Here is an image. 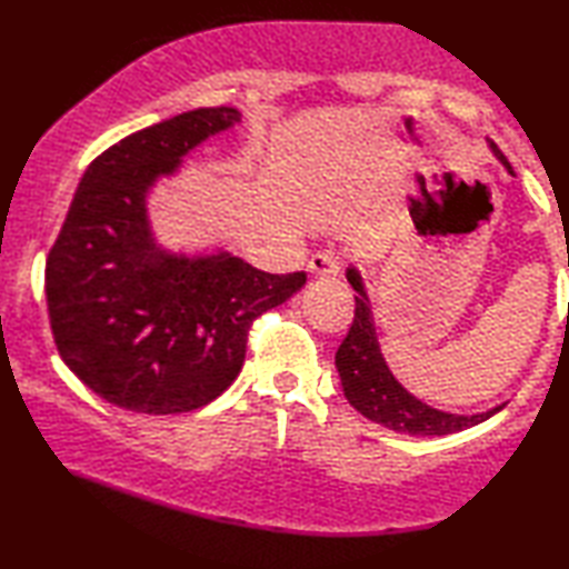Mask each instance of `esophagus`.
Listing matches in <instances>:
<instances>
[{
	"label": "esophagus",
	"mask_w": 569,
	"mask_h": 569,
	"mask_svg": "<svg viewBox=\"0 0 569 569\" xmlns=\"http://www.w3.org/2000/svg\"><path fill=\"white\" fill-rule=\"evenodd\" d=\"M307 267H310V272L315 277H337L342 269V259H340V254L332 252V249H322V252L310 257Z\"/></svg>",
	"instance_id": "1"
}]
</instances>
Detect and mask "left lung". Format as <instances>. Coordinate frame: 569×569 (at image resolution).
<instances>
[{"mask_svg": "<svg viewBox=\"0 0 569 569\" xmlns=\"http://www.w3.org/2000/svg\"><path fill=\"white\" fill-rule=\"evenodd\" d=\"M495 157L500 159L510 174L512 167L507 157L492 144ZM347 282L352 284L355 295V320L350 332L340 345L335 355L337 372H340L342 390L347 402H350L357 412L365 415L367 420L387 427V430L405 432V435H452L462 432L467 427H475L485 420H490L495 412H500L502 405L492 407L487 412L477 415H452L435 410V407L425 405L410 395L405 387L395 380V375L387 367L385 357L380 352V342H377L375 320L370 310V297L365 292L362 277L355 267L347 269Z\"/></svg>", "mask_w": 569, "mask_h": 569, "instance_id": "obj_1", "label": "left lung"}]
</instances>
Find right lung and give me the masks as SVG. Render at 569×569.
<instances>
[{"mask_svg": "<svg viewBox=\"0 0 569 569\" xmlns=\"http://www.w3.org/2000/svg\"><path fill=\"white\" fill-rule=\"evenodd\" d=\"M239 117L234 107L192 109L104 149L49 249L59 357L124 410L179 415L212 402L242 370L252 322L307 282L305 272L269 274L229 252L187 257L154 242L149 189Z\"/></svg>", "mask_w": 569, "mask_h": 569, "instance_id": "right-lung-1", "label": "right lung"}]
</instances>
